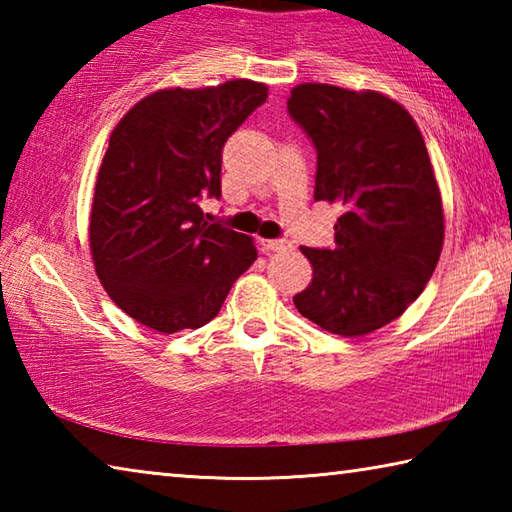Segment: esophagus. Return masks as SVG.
Returning a JSON list of instances; mask_svg holds the SVG:
<instances>
[{"label": "esophagus", "instance_id": "esophagus-1", "mask_svg": "<svg viewBox=\"0 0 512 512\" xmlns=\"http://www.w3.org/2000/svg\"><path fill=\"white\" fill-rule=\"evenodd\" d=\"M262 246L268 250H275V253H289V250H293V244L289 239H262Z\"/></svg>", "mask_w": 512, "mask_h": 512}]
</instances>
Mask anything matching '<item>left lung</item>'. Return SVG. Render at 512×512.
I'll return each mask as SVG.
<instances>
[{
  "instance_id": "1",
  "label": "left lung",
  "mask_w": 512,
  "mask_h": 512,
  "mask_svg": "<svg viewBox=\"0 0 512 512\" xmlns=\"http://www.w3.org/2000/svg\"><path fill=\"white\" fill-rule=\"evenodd\" d=\"M316 149V201H339L332 248L302 246L314 280L298 311L341 336L402 316L443 250V201L420 128L379 92L302 83L287 101Z\"/></svg>"
}]
</instances>
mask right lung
<instances>
[{
	"instance_id": "add662e5",
	"label": "right lung",
	"mask_w": 512,
	"mask_h": 512,
	"mask_svg": "<svg viewBox=\"0 0 512 512\" xmlns=\"http://www.w3.org/2000/svg\"><path fill=\"white\" fill-rule=\"evenodd\" d=\"M268 97L264 83L158 90L126 112L103 155L90 248L108 296L164 334L196 329L257 259L253 239L210 221L221 198V153Z\"/></svg>"
}]
</instances>
